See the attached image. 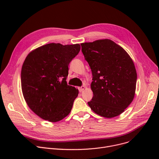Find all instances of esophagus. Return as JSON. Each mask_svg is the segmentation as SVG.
Wrapping results in <instances>:
<instances>
[{
	"mask_svg": "<svg viewBox=\"0 0 159 159\" xmlns=\"http://www.w3.org/2000/svg\"><path fill=\"white\" fill-rule=\"evenodd\" d=\"M84 89H85V86H82L81 87L79 88V91H80V92H82V91H84Z\"/></svg>",
	"mask_w": 159,
	"mask_h": 159,
	"instance_id": "34e87169",
	"label": "esophagus"
}]
</instances>
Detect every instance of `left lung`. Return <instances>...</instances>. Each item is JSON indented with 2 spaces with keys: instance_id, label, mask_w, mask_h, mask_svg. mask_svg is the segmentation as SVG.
<instances>
[{
  "instance_id": "left-lung-1",
  "label": "left lung",
  "mask_w": 159,
  "mask_h": 159,
  "mask_svg": "<svg viewBox=\"0 0 159 159\" xmlns=\"http://www.w3.org/2000/svg\"><path fill=\"white\" fill-rule=\"evenodd\" d=\"M81 46L93 76V96L89 106L105 118L120 115L135 96L137 75L134 63L121 46L110 39L82 43Z\"/></svg>"
}]
</instances>
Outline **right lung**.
<instances>
[{
    "mask_svg": "<svg viewBox=\"0 0 159 159\" xmlns=\"http://www.w3.org/2000/svg\"><path fill=\"white\" fill-rule=\"evenodd\" d=\"M79 44L50 43L30 52L21 70V88L30 109L41 119L60 121L70 113L79 90L67 84L68 66Z\"/></svg>",
    "mask_w": 159,
    "mask_h": 159,
    "instance_id": "right-lung-1",
    "label": "right lung"
}]
</instances>
